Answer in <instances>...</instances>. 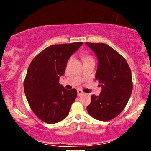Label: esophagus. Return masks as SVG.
I'll list each match as a JSON object with an SVG mask.
<instances>
[{
    "label": "esophagus",
    "instance_id": "esophagus-1",
    "mask_svg": "<svg viewBox=\"0 0 151 151\" xmlns=\"http://www.w3.org/2000/svg\"><path fill=\"white\" fill-rule=\"evenodd\" d=\"M83 93H84V92L82 91V90H80V89H78V96H81V95H82Z\"/></svg>",
    "mask_w": 151,
    "mask_h": 151
}]
</instances>
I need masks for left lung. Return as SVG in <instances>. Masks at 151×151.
Returning <instances> with one entry per match:
<instances>
[{"label":"left lung","instance_id":"left-lung-1","mask_svg":"<svg viewBox=\"0 0 151 151\" xmlns=\"http://www.w3.org/2000/svg\"><path fill=\"white\" fill-rule=\"evenodd\" d=\"M98 59L96 79L101 84L100 96L92 95L86 110L100 121L117 117L125 108L132 90L131 71L124 58L104 43L86 42Z\"/></svg>","mask_w":151,"mask_h":151}]
</instances>
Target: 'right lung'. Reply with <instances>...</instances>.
Segmentation results:
<instances>
[{
    "label": "right lung",
    "instance_id": "1",
    "mask_svg": "<svg viewBox=\"0 0 151 151\" xmlns=\"http://www.w3.org/2000/svg\"><path fill=\"white\" fill-rule=\"evenodd\" d=\"M82 43L51 45L29 66L24 93L33 112L45 122L55 124L65 119L77 97L76 89H66L59 84V79L65 73L68 60Z\"/></svg>",
    "mask_w": 151,
    "mask_h": 151
}]
</instances>
